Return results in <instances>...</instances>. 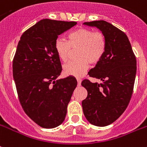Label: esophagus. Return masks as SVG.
<instances>
[{
    "mask_svg": "<svg viewBox=\"0 0 147 147\" xmlns=\"http://www.w3.org/2000/svg\"><path fill=\"white\" fill-rule=\"evenodd\" d=\"M77 82H78V86H81L82 79H80V78H77Z\"/></svg>",
    "mask_w": 147,
    "mask_h": 147,
    "instance_id": "obj_1",
    "label": "esophagus"
}]
</instances>
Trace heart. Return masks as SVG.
Wrapping results in <instances>:
<instances>
[{
    "label": "heart",
    "mask_w": 147,
    "mask_h": 147,
    "mask_svg": "<svg viewBox=\"0 0 147 147\" xmlns=\"http://www.w3.org/2000/svg\"><path fill=\"white\" fill-rule=\"evenodd\" d=\"M106 38L101 32L87 28H79L69 34V40L59 37L55 41V50L63 61L69 57L71 48H77L78 59L71 60L63 65V72L66 76L80 77L85 73L89 63L96 64L102 57L106 51Z\"/></svg>",
    "instance_id": "heart-1"
}]
</instances>
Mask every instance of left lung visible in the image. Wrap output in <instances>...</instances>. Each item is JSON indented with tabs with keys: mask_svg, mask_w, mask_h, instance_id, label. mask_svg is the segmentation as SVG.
Wrapping results in <instances>:
<instances>
[{
	"mask_svg": "<svg viewBox=\"0 0 147 147\" xmlns=\"http://www.w3.org/2000/svg\"><path fill=\"white\" fill-rule=\"evenodd\" d=\"M96 27L104 34L105 53L96 66L88 72L102 83L84 79L82 85L88 91L82 101L83 113L89 122L105 127L113 123L129 103L137 72V60L128 38L122 31L103 20L84 22Z\"/></svg>",
	"mask_w": 147,
	"mask_h": 147,
	"instance_id": "obj_1",
	"label": "left lung"
}]
</instances>
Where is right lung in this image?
Masks as SVG:
<instances>
[{
  "label": "right lung",
  "mask_w": 147,
  "mask_h": 147,
  "mask_svg": "<svg viewBox=\"0 0 147 147\" xmlns=\"http://www.w3.org/2000/svg\"><path fill=\"white\" fill-rule=\"evenodd\" d=\"M76 22L42 20L24 32L13 61V76L24 112L45 128H53L65 120L77 81L57 79L61 63L55 50L59 34Z\"/></svg>",
  "instance_id": "right-lung-1"
}]
</instances>
